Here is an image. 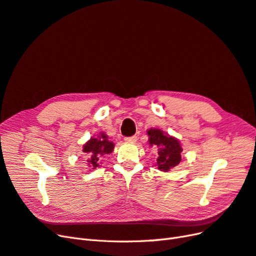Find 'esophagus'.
I'll list each match as a JSON object with an SVG mask.
<instances>
[{
  "label": "esophagus",
  "mask_w": 256,
  "mask_h": 256,
  "mask_svg": "<svg viewBox=\"0 0 256 256\" xmlns=\"http://www.w3.org/2000/svg\"><path fill=\"white\" fill-rule=\"evenodd\" d=\"M136 140H138V138H136V136H129V138H125V141H126L127 143H136Z\"/></svg>",
  "instance_id": "34e87169"
}]
</instances>
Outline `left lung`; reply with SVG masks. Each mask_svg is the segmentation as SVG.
<instances>
[{"instance_id": "left-lung-1", "label": "left lung", "mask_w": 256, "mask_h": 256, "mask_svg": "<svg viewBox=\"0 0 256 256\" xmlns=\"http://www.w3.org/2000/svg\"><path fill=\"white\" fill-rule=\"evenodd\" d=\"M150 146L157 148V164L159 171L168 172L182 161V147L178 138L158 128H150L146 131Z\"/></svg>"}]
</instances>
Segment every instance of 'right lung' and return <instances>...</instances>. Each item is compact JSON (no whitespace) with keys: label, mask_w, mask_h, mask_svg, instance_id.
I'll list each match as a JSON object with an SVG mask.
<instances>
[{"label":"right lung","mask_w":256,"mask_h":256,"mask_svg":"<svg viewBox=\"0 0 256 256\" xmlns=\"http://www.w3.org/2000/svg\"><path fill=\"white\" fill-rule=\"evenodd\" d=\"M104 132H100L96 138L92 136L90 140L83 145L82 152L88 157V166L90 168H97L100 166V158L104 154H110L114 150V143L109 141Z\"/></svg>","instance_id":"obj_1"}]
</instances>
